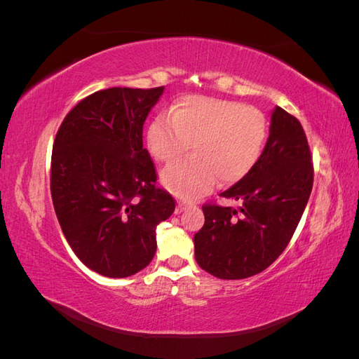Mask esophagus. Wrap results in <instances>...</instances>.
Masks as SVG:
<instances>
[{"label":"esophagus","instance_id":"obj_1","mask_svg":"<svg viewBox=\"0 0 359 359\" xmlns=\"http://www.w3.org/2000/svg\"><path fill=\"white\" fill-rule=\"evenodd\" d=\"M187 203L186 202H180L178 205H177V210H175V214H181L184 210H186L187 208Z\"/></svg>","mask_w":359,"mask_h":359}]
</instances>
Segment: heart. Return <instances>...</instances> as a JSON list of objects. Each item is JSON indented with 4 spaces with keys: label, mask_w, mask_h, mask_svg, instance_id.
<instances>
[{
    "label": "heart",
    "mask_w": 359,
    "mask_h": 359,
    "mask_svg": "<svg viewBox=\"0 0 359 359\" xmlns=\"http://www.w3.org/2000/svg\"><path fill=\"white\" fill-rule=\"evenodd\" d=\"M268 137L265 115L243 103L206 95H186L169 115L153 119L147 130V147L156 160L178 161L161 172V182L182 199L208 191L220 177L233 184L247 177L264 154Z\"/></svg>",
    "instance_id": "heart-1"
}]
</instances>
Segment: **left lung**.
Returning <instances> with one entry per match:
<instances>
[{
	"instance_id": "8db88e82",
	"label": "left lung",
	"mask_w": 359,
	"mask_h": 359,
	"mask_svg": "<svg viewBox=\"0 0 359 359\" xmlns=\"http://www.w3.org/2000/svg\"><path fill=\"white\" fill-rule=\"evenodd\" d=\"M313 165L295 116L276 106L264 154L247 177L220 193L241 203L202 206L205 224L194 235L198 265L214 277L241 280L266 269L283 253L306 210Z\"/></svg>"
}]
</instances>
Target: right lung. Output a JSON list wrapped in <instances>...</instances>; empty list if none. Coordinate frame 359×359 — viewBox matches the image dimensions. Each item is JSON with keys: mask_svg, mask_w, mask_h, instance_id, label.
<instances>
[{"mask_svg": "<svg viewBox=\"0 0 359 359\" xmlns=\"http://www.w3.org/2000/svg\"><path fill=\"white\" fill-rule=\"evenodd\" d=\"M165 86L107 88L76 104L52 149L50 194L64 236L83 265L111 278L153 260L157 224L175 201L157 189L144 123Z\"/></svg>", "mask_w": 359, "mask_h": 359, "instance_id": "right-lung-1", "label": "right lung"}]
</instances>
